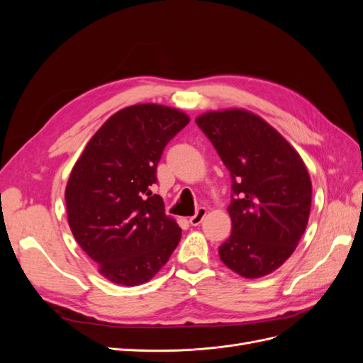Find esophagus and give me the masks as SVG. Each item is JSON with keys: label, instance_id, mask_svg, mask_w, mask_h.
I'll return each instance as SVG.
<instances>
[{"label": "esophagus", "instance_id": "1", "mask_svg": "<svg viewBox=\"0 0 363 363\" xmlns=\"http://www.w3.org/2000/svg\"><path fill=\"white\" fill-rule=\"evenodd\" d=\"M206 215H207V208H204V207H200L199 211L195 212V215H194V216H191L189 223H191L192 225H200V224L203 223V219L206 218Z\"/></svg>", "mask_w": 363, "mask_h": 363}]
</instances>
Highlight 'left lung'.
<instances>
[{
    "label": "left lung",
    "mask_w": 363,
    "mask_h": 363,
    "mask_svg": "<svg viewBox=\"0 0 363 363\" xmlns=\"http://www.w3.org/2000/svg\"><path fill=\"white\" fill-rule=\"evenodd\" d=\"M195 123L232 177V235L219 257L245 279L268 276L291 257L309 221L306 164L276 128L244 108L206 112Z\"/></svg>",
    "instance_id": "8db88e82"
}]
</instances>
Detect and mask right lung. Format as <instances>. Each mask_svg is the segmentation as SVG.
<instances>
[{
    "mask_svg": "<svg viewBox=\"0 0 363 363\" xmlns=\"http://www.w3.org/2000/svg\"><path fill=\"white\" fill-rule=\"evenodd\" d=\"M189 116L160 104H135L112 115L87 142L65 191L77 244L103 277L123 286L151 280L182 238L151 192L168 142Z\"/></svg>",
    "mask_w": 363,
    "mask_h": 363,
    "instance_id": "right-lung-1",
    "label": "right lung"
}]
</instances>
